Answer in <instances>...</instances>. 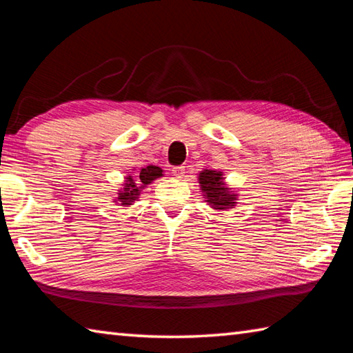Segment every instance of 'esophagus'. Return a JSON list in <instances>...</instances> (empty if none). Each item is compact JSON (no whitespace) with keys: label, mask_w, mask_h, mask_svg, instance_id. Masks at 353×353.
<instances>
[{"label":"esophagus","mask_w":353,"mask_h":353,"mask_svg":"<svg viewBox=\"0 0 353 353\" xmlns=\"http://www.w3.org/2000/svg\"><path fill=\"white\" fill-rule=\"evenodd\" d=\"M185 167H174L171 170V172H172V176H174L176 179H183L185 177Z\"/></svg>","instance_id":"1"}]
</instances>
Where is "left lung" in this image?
I'll return each instance as SVG.
<instances>
[{
    "label": "left lung",
    "instance_id": "1",
    "mask_svg": "<svg viewBox=\"0 0 353 353\" xmlns=\"http://www.w3.org/2000/svg\"><path fill=\"white\" fill-rule=\"evenodd\" d=\"M199 183L200 190L206 199L205 201H208L211 208L224 211V209H230L235 206L236 194L228 188L220 171L203 170L199 174Z\"/></svg>",
    "mask_w": 353,
    "mask_h": 353
}]
</instances>
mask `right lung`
Segmentation results:
<instances>
[{
  "instance_id": "right-lung-1",
  "label": "right lung",
  "mask_w": 353,
  "mask_h": 353,
  "mask_svg": "<svg viewBox=\"0 0 353 353\" xmlns=\"http://www.w3.org/2000/svg\"><path fill=\"white\" fill-rule=\"evenodd\" d=\"M162 168L156 167V165H148L145 168H141L137 176H127L124 188L118 192V197H115L117 203L121 206H129L134 200H138L141 190L145 188L147 185L152 183L154 179L162 177Z\"/></svg>"
}]
</instances>
